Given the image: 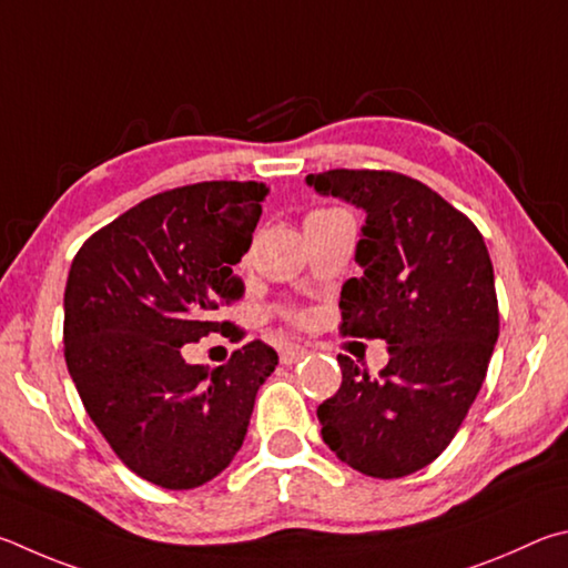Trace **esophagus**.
<instances>
[{
	"instance_id": "obj_1",
	"label": "esophagus",
	"mask_w": 568,
	"mask_h": 568,
	"mask_svg": "<svg viewBox=\"0 0 568 568\" xmlns=\"http://www.w3.org/2000/svg\"><path fill=\"white\" fill-rule=\"evenodd\" d=\"M310 354V349H304V346L300 344H286L282 346V352H278V359H282V364H296L300 359H304V356Z\"/></svg>"
}]
</instances>
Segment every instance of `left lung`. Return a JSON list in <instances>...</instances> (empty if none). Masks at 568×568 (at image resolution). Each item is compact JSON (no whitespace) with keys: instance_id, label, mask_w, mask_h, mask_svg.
<instances>
[{"instance_id":"8db88e82","label":"left lung","mask_w":568,"mask_h":568,"mask_svg":"<svg viewBox=\"0 0 568 568\" xmlns=\"http://www.w3.org/2000/svg\"><path fill=\"white\" fill-rule=\"evenodd\" d=\"M306 184L366 212L342 334L389 346L379 376L339 354V392L316 409L322 439L352 469L399 479L449 446L486 379L499 339L489 248L469 216L412 176L329 169Z\"/></svg>"}]
</instances>
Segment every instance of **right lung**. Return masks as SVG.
Listing matches in <instances>:
<instances>
[{
	"mask_svg": "<svg viewBox=\"0 0 568 568\" xmlns=\"http://www.w3.org/2000/svg\"><path fill=\"white\" fill-rule=\"evenodd\" d=\"M268 194L202 182L144 199L79 248L64 290V359L89 419L136 476L196 489L242 449L258 386L278 356L248 342L226 364H186L184 344L232 329L234 264Z\"/></svg>",
	"mask_w": 568,
	"mask_h": 568,
	"instance_id": "right-lung-1",
	"label": "right lung"
}]
</instances>
